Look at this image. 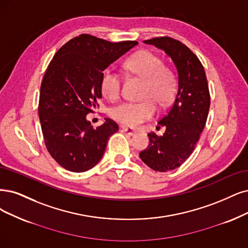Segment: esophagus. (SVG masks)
<instances>
[{
	"label": "esophagus",
	"mask_w": 248,
	"mask_h": 248,
	"mask_svg": "<svg viewBox=\"0 0 248 248\" xmlns=\"http://www.w3.org/2000/svg\"><path fill=\"white\" fill-rule=\"evenodd\" d=\"M122 129L129 135V136H134V135H136L137 134V130H135V129H133V127H129V126H124V125H123L122 126Z\"/></svg>",
	"instance_id": "34e87169"
}]
</instances>
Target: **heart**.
Listing matches in <instances>:
<instances>
[{"instance_id": "1", "label": "heart", "mask_w": 248, "mask_h": 248, "mask_svg": "<svg viewBox=\"0 0 248 248\" xmlns=\"http://www.w3.org/2000/svg\"><path fill=\"white\" fill-rule=\"evenodd\" d=\"M124 69L131 75L144 80L140 103H123L113 107L110 115L114 121L124 125L136 126L149 121L155 114V108L150 99L160 106H166L176 91V78L172 71L162 65L161 59L150 51L142 50L127 58ZM122 79L117 73L107 68L101 76L100 88L109 100H116L121 94Z\"/></svg>"}]
</instances>
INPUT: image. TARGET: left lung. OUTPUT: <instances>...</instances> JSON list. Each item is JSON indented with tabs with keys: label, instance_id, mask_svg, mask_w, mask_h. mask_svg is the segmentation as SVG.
I'll return each instance as SVG.
<instances>
[{
	"label": "left lung",
	"instance_id": "8db88e82",
	"mask_svg": "<svg viewBox=\"0 0 248 248\" xmlns=\"http://www.w3.org/2000/svg\"><path fill=\"white\" fill-rule=\"evenodd\" d=\"M162 50L177 71L175 101L158 124L161 136L148 134L149 145L140 152L142 161L156 171L179 168L193 152L207 119L210 97L205 71L196 55L181 42L168 36L144 41Z\"/></svg>",
	"mask_w": 248,
	"mask_h": 248
}]
</instances>
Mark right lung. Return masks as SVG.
Returning <instances> with one entry per match:
<instances>
[{"label": "right lung", "mask_w": 248, "mask_h": 248, "mask_svg": "<svg viewBox=\"0 0 248 248\" xmlns=\"http://www.w3.org/2000/svg\"><path fill=\"white\" fill-rule=\"evenodd\" d=\"M137 45L136 41L110 43L80 34L54 55L42 81L39 116L46 147L63 169L82 172L102 158L109 137L118 126L104 118L103 124L94 129L87 114L102 98L103 71Z\"/></svg>", "instance_id": "1"}]
</instances>
